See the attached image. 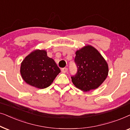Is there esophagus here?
<instances>
[{"instance_id":"esophagus-1","label":"esophagus","mask_w":130,"mask_h":130,"mask_svg":"<svg viewBox=\"0 0 130 130\" xmlns=\"http://www.w3.org/2000/svg\"><path fill=\"white\" fill-rule=\"evenodd\" d=\"M61 71H62V73H66V72L68 71V68H62Z\"/></svg>"}]
</instances>
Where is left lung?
Here are the masks:
<instances>
[{
  "label": "left lung",
  "mask_w": 130,
  "mask_h": 130,
  "mask_svg": "<svg viewBox=\"0 0 130 130\" xmlns=\"http://www.w3.org/2000/svg\"><path fill=\"white\" fill-rule=\"evenodd\" d=\"M77 72L71 76L72 82L78 89L88 91L98 88L108 75V65L98 50L87 45L75 53Z\"/></svg>",
  "instance_id": "1"
}]
</instances>
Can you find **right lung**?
I'll use <instances>...</instances> for the list:
<instances>
[{
  "label": "right lung",
  "instance_id": "add662e5",
  "mask_svg": "<svg viewBox=\"0 0 130 130\" xmlns=\"http://www.w3.org/2000/svg\"><path fill=\"white\" fill-rule=\"evenodd\" d=\"M60 70L44 50H36L26 56L21 65L22 78L29 85L45 89L53 83Z\"/></svg>",
  "mask_w": 130,
  "mask_h": 130
}]
</instances>
